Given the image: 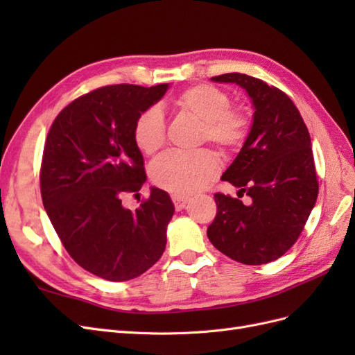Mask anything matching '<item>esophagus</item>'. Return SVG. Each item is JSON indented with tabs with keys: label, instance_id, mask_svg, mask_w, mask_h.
Listing matches in <instances>:
<instances>
[{
	"label": "esophagus",
	"instance_id": "obj_1",
	"mask_svg": "<svg viewBox=\"0 0 355 355\" xmlns=\"http://www.w3.org/2000/svg\"><path fill=\"white\" fill-rule=\"evenodd\" d=\"M171 200H173V202H175V207H176V210L185 209V207H187V204H188V201H189V198H188V197H180V196H173V197H171Z\"/></svg>",
	"mask_w": 355,
	"mask_h": 355
}]
</instances>
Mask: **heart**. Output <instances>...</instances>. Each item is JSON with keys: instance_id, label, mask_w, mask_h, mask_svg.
<instances>
[{"instance_id": "b5f03b06", "label": "heart", "mask_w": 355, "mask_h": 355, "mask_svg": "<svg viewBox=\"0 0 355 355\" xmlns=\"http://www.w3.org/2000/svg\"><path fill=\"white\" fill-rule=\"evenodd\" d=\"M176 106L202 123L201 141L216 146L225 155L232 154L249 135L250 120L240 108H231L230 94L211 84H197L179 94ZM136 146L153 155L166 142L164 116L158 108H149L137 116L133 128ZM219 163L210 151L194 154L167 153L151 164L154 184L175 196H191L206 188L216 178Z\"/></svg>"}]
</instances>
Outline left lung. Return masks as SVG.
I'll use <instances>...</instances> for the list:
<instances>
[{
    "label": "left lung",
    "instance_id": "1",
    "mask_svg": "<svg viewBox=\"0 0 355 355\" xmlns=\"http://www.w3.org/2000/svg\"><path fill=\"white\" fill-rule=\"evenodd\" d=\"M249 94L253 121L243 148L222 175L251 197L214 194L218 211L207 237L219 252L245 265L282 257L295 244L314 209L318 182L311 137L295 103L272 85L231 72L213 77Z\"/></svg>",
    "mask_w": 355,
    "mask_h": 355
}]
</instances>
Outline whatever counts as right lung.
I'll use <instances>...</instances> for the list:
<instances>
[{"label":"right lung","mask_w":355,"mask_h":355,"mask_svg":"<svg viewBox=\"0 0 355 355\" xmlns=\"http://www.w3.org/2000/svg\"><path fill=\"white\" fill-rule=\"evenodd\" d=\"M168 87L118 84L93 90L62 110L47 135L42 204L72 259L103 280H132L166 249L175 213L167 192L153 187L136 210L125 209L123 197L146 180L135 123Z\"/></svg>","instance_id":"right-lung-1"}]
</instances>
